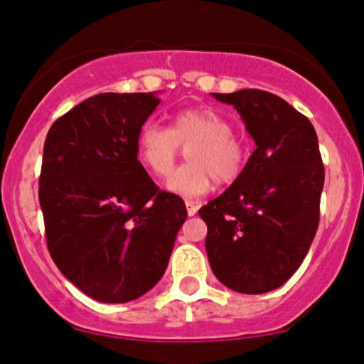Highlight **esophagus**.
I'll list each match as a JSON object with an SVG mask.
<instances>
[{"label":"esophagus","mask_w":364,"mask_h":364,"mask_svg":"<svg viewBox=\"0 0 364 364\" xmlns=\"http://www.w3.org/2000/svg\"><path fill=\"white\" fill-rule=\"evenodd\" d=\"M185 205H186V212H188V215H195L196 214V210H198V203L196 202H193V200H186L185 202Z\"/></svg>","instance_id":"obj_1"}]
</instances>
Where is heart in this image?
I'll list each match as a JSON object with an SVG mask.
<instances>
[{
  "instance_id": "heart-1",
  "label": "heart",
  "mask_w": 364,
  "mask_h": 364,
  "mask_svg": "<svg viewBox=\"0 0 364 364\" xmlns=\"http://www.w3.org/2000/svg\"><path fill=\"white\" fill-rule=\"evenodd\" d=\"M235 128L225 116L210 107L179 111L173 127L156 121L141 124L136 135V157L150 173L162 178L173 169L179 145L186 150L190 162L171 174L168 190L179 196H200L214 185H231L243 174L248 147L232 135Z\"/></svg>"
}]
</instances>
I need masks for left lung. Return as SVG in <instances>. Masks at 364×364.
Listing matches in <instances>:
<instances>
[{"label": "left lung", "mask_w": 364, "mask_h": 364, "mask_svg": "<svg viewBox=\"0 0 364 364\" xmlns=\"http://www.w3.org/2000/svg\"><path fill=\"white\" fill-rule=\"evenodd\" d=\"M235 106L257 149L243 174L198 210L215 277L229 289L263 294L299 269L318 229L325 171L306 116L270 92L212 94Z\"/></svg>", "instance_id": "left-lung-1"}]
</instances>
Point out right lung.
Masks as SVG:
<instances>
[{
    "instance_id": "add662e5",
    "label": "right lung",
    "mask_w": 364,
    "mask_h": 364,
    "mask_svg": "<svg viewBox=\"0 0 364 364\" xmlns=\"http://www.w3.org/2000/svg\"><path fill=\"white\" fill-rule=\"evenodd\" d=\"M161 99L94 95L54 121L44 141L39 202L54 263L101 303H127L166 272L185 202L161 191L136 157V135Z\"/></svg>"
}]
</instances>
